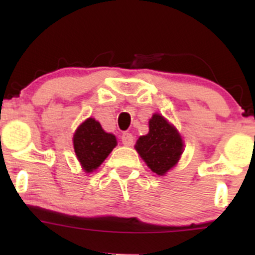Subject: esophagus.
I'll list each match as a JSON object with an SVG mask.
<instances>
[{"label": "esophagus", "mask_w": 255, "mask_h": 255, "mask_svg": "<svg viewBox=\"0 0 255 255\" xmlns=\"http://www.w3.org/2000/svg\"><path fill=\"white\" fill-rule=\"evenodd\" d=\"M133 140H134V137L130 133H124V134H122L121 141H122V144H124V145L130 146L131 144H133Z\"/></svg>", "instance_id": "esophagus-1"}]
</instances>
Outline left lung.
<instances>
[{"mask_svg":"<svg viewBox=\"0 0 255 255\" xmlns=\"http://www.w3.org/2000/svg\"><path fill=\"white\" fill-rule=\"evenodd\" d=\"M150 131L136 141L135 150L157 175H164L178 162L183 142L175 127L163 116L154 114L150 120Z\"/></svg>","mask_w":255,"mask_h":255,"instance_id":"obj_1","label":"left lung"}]
</instances>
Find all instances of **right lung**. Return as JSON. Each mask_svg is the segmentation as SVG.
<instances>
[{"label": "right lung", "instance_id": "add662e5", "mask_svg": "<svg viewBox=\"0 0 255 255\" xmlns=\"http://www.w3.org/2000/svg\"><path fill=\"white\" fill-rule=\"evenodd\" d=\"M73 142L75 154L86 172L97 169L118 144L115 135L105 133L95 119L86 120L78 128L73 136Z\"/></svg>", "mask_w": 255, "mask_h": 255}]
</instances>
